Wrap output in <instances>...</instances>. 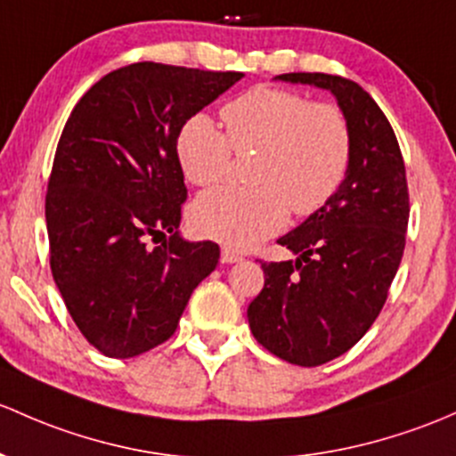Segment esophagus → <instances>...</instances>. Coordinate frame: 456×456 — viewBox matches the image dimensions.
Returning a JSON list of instances; mask_svg holds the SVG:
<instances>
[{"mask_svg":"<svg viewBox=\"0 0 456 456\" xmlns=\"http://www.w3.org/2000/svg\"><path fill=\"white\" fill-rule=\"evenodd\" d=\"M240 260H242V253L233 251V248L223 247V251H220V262H223V265H233V262H240Z\"/></svg>","mask_w":456,"mask_h":456,"instance_id":"esophagus-1","label":"esophagus"}]
</instances>
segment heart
<instances>
[{
	"label": "heart",
	"instance_id": "b5f03b06",
	"mask_svg": "<svg viewBox=\"0 0 456 456\" xmlns=\"http://www.w3.org/2000/svg\"><path fill=\"white\" fill-rule=\"evenodd\" d=\"M227 135L203 113L191 115L176 135L185 179L209 185L223 179L233 151L256 152L247 188H214L194 200L191 227L229 247H251L292 214L323 208L347 175L352 131L337 104L310 102L289 89L256 87L223 109Z\"/></svg>",
	"mask_w": 456,
	"mask_h": 456
}]
</instances>
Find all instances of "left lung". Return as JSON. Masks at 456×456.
Here are the masks:
<instances>
[{"mask_svg": "<svg viewBox=\"0 0 456 456\" xmlns=\"http://www.w3.org/2000/svg\"><path fill=\"white\" fill-rule=\"evenodd\" d=\"M275 80L328 89L352 131L343 183L277 240L297 260L265 262V289L247 310L262 347L316 367L352 349L380 314L404 253L409 188L395 133L361 85L305 71Z\"/></svg>", "mask_w": 456, "mask_h": 456, "instance_id": "left-lung-1", "label": "left lung"}]
</instances>
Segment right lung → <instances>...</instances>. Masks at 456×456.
I'll use <instances>...</instances> for the list:
<instances>
[{
  "mask_svg": "<svg viewBox=\"0 0 456 456\" xmlns=\"http://www.w3.org/2000/svg\"><path fill=\"white\" fill-rule=\"evenodd\" d=\"M242 76L133 63L100 78L67 119L45 194L50 266L74 323L104 356L167 341L218 265V244L179 233L188 188L176 135Z\"/></svg>",
  "mask_w": 456,
  "mask_h": 456,
  "instance_id": "1",
  "label": "right lung"
}]
</instances>
